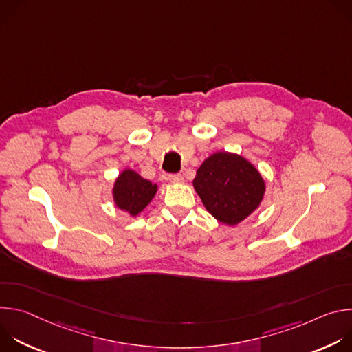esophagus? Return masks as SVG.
<instances>
[{"instance_id": "esophagus-1", "label": "esophagus", "mask_w": 352, "mask_h": 352, "mask_svg": "<svg viewBox=\"0 0 352 352\" xmlns=\"http://www.w3.org/2000/svg\"><path fill=\"white\" fill-rule=\"evenodd\" d=\"M168 181L173 182V184H179V182L184 181V177L181 174H170Z\"/></svg>"}]
</instances>
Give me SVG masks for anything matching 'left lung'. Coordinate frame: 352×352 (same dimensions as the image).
<instances>
[{
	"label": "left lung",
	"mask_w": 352,
	"mask_h": 352,
	"mask_svg": "<svg viewBox=\"0 0 352 352\" xmlns=\"http://www.w3.org/2000/svg\"><path fill=\"white\" fill-rule=\"evenodd\" d=\"M193 186L208 212L227 226H235L252 213L263 199L265 181L241 156L219 152L196 171Z\"/></svg>",
	"instance_id": "8db88e82"
}]
</instances>
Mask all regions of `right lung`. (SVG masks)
Masks as SVG:
<instances>
[{
	"label": "right lung",
	"mask_w": 352,
	"mask_h": 352,
	"mask_svg": "<svg viewBox=\"0 0 352 352\" xmlns=\"http://www.w3.org/2000/svg\"><path fill=\"white\" fill-rule=\"evenodd\" d=\"M157 185L142 178L132 170H125L114 185L116 205L132 216L139 214L156 195Z\"/></svg>",
	"instance_id": "add662e5"
}]
</instances>
